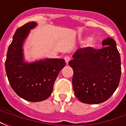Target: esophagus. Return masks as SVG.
<instances>
[{
	"label": "esophagus",
	"instance_id": "1",
	"mask_svg": "<svg viewBox=\"0 0 126 126\" xmlns=\"http://www.w3.org/2000/svg\"><path fill=\"white\" fill-rule=\"evenodd\" d=\"M65 62L67 64H68L69 61H70V57H68V56H66L65 57Z\"/></svg>",
	"mask_w": 126,
	"mask_h": 126
}]
</instances>
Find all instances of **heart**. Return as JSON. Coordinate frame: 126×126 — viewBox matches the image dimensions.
Segmentation results:
<instances>
[{
    "instance_id": "heart-1",
    "label": "heart",
    "mask_w": 126,
    "mask_h": 126,
    "mask_svg": "<svg viewBox=\"0 0 126 126\" xmlns=\"http://www.w3.org/2000/svg\"><path fill=\"white\" fill-rule=\"evenodd\" d=\"M96 44V40L94 38H89L86 41V45L89 47H94Z\"/></svg>"
}]
</instances>
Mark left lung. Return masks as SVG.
<instances>
[{
	"label": "left lung",
	"mask_w": 126,
	"mask_h": 126,
	"mask_svg": "<svg viewBox=\"0 0 126 126\" xmlns=\"http://www.w3.org/2000/svg\"><path fill=\"white\" fill-rule=\"evenodd\" d=\"M103 48H79L69 62L74 70L75 96L82 103L99 104L111 97L118 87L122 73L120 55L113 38L103 40Z\"/></svg>",
	"instance_id": "obj_1"
}]
</instances>
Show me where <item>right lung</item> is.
<instances>
[{"label":"right lung","mask_w":126,"mask_h":126,"mask_svg":"<svg viewBox=\"0 0 126 126\" xmlns=\"http://www.w3.org/2000/svg\"><path fill=\"white\" fill-rule=\"evenodd\" d=\"M34 21L27 23L16 30L10 44L5 61L7 78L17 94L30 102H40L49 97L59 71L65 66L63 59H44L28 63L24 59L23 43Z\"/></svg>","instance_id":"1"}]
</instances>
